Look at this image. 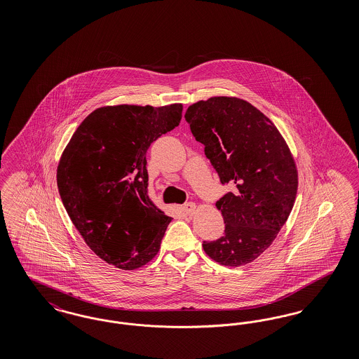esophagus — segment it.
I'll return each mask as SVG.
<instances>
[{"instance_id":"obj_1","label":"esophagus","mask_w":359,"mask_h":359,"mask_svg":"<svg viewBox=\"0 0 359 359\" xmlns=\"http://www.w3.org/2000/svg\"><path fill=\"white\" fill-rule=\"evenodd\" d=\"M183 211H184L187 215H194L195 211H196V205L192 203V202L186 203V205H183Z\"/></svg>"}]
</instances>
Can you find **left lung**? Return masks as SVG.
Wrapping results in <instances>:
<instances>
[{
  "mask_svg": "<svg viewBox=\"0 0 359 359\" xmlns=\"http://www.w3.org/2000/svg\"><path fill=\"white\" fill-rule=\"evenodd\" d=\"M186 120L222 184L236 186L215 205L224 236L203 242L205 255L224 266L250 264L272 245L290 217L299 184L293 154L273 122L237 97L192 103Z\"/></svg>",
  "mask_w": 359,
  "mask_h": 359,
  "instance_id": "left-lung-1",
  "label": "left lung"
}]
</instances>
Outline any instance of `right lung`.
<instances>
[{
  "label": "right lung",
  "mask_w": 359,
  "mask_h": 359,
  "mask_svg": "<svg viewBox=\"0 0 359 359\" xmlns=\"http://www.w3.org/2000/svg\"><path fill=\"white\" fill-rule=\"evenodd\" d=\"M182 111V103L98 107L60 156L56 182L71 221L97 256L123 271L154 259L171 222L148 198L147 151Z\"/></svg>",
  "instance_id": "add662e5"
}]
</instances>
